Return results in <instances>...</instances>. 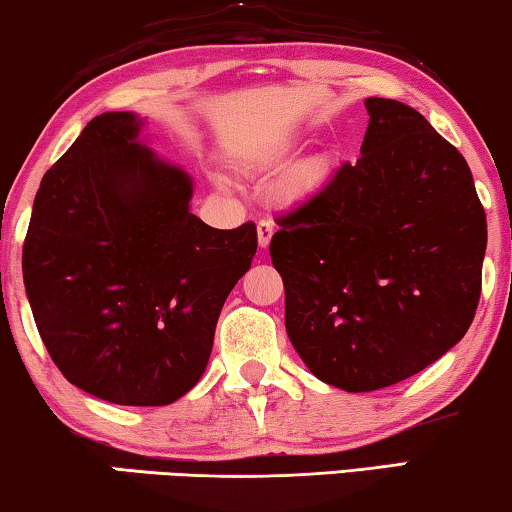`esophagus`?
<instances>
[{"instance_id":"esophagus-1","label":"esophagus","mask_w":512,"mask_h":512,"mask_svg":"<svg viewBox=\"0 0 512 512\" xmlns=\"http://www.w3.org/2000/svg\"><path fill=\"white\" fill-rule=\"evenodd\" d=\"M258 247L261 249H265L270 244V240H272V233H274V224L272 221H258Z\"/></svg>"}]
</instances>
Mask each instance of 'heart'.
Wrapping results in <instances>:
<instances>
[{"label":"heart","mask_w":512,"mask_h":512,"mask_svg":"<svg viewBox=\"0 0 512 512\" xmlns=\"http://www.w3.org/2000/svg\"><path fill=\"white\" fill-rule=\"evenodd\" d=\"M332 170H335V159L330 154H318V157L305 161V164L288 177L284 198L286 201H300V198L316 194L330 180Z\"/></svg>","instance_id":"b5f03b06"}]
</instances>
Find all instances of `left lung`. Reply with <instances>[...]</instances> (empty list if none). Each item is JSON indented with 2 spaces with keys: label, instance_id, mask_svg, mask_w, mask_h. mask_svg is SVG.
I'll return each instance as SVG.
<instances>
[{
  "label": "left lung",
  "instance_id": "obj_1",
  "mask_svg": "<svg viewBox=\"0 0 512 512\" xmlns=\"http://www.w3.org/2000/svg\"><path fill=\"white\" fill-rule=\"evenodd\" d=\"M355 164L277 219L286 332L316 379L346 392L422 372L466 335L487 219L469 164L416 108L365 101Z\"/></svg>",
  "mask_w": 512,
  "mask_h": 512
}]
</instances>
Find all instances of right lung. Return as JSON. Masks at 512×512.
<instances>
[{
    "mask_svg": "<svg viewBox=\"0 0 512 512\" xmlns=\"http://www.w3.org/2000/svg\"><path fill=\"white\" fill-rule=\"evenodd\" d=\"M103 113L43 175L22 247L39 335L64 379L122 406H166L210 360L221 307L254 261V221L189 212L191 180Z\"/></svg>",
    "mask_w": 512,
    "mask_h": 512,
    "instance_id": "add662e5",
    "label": "right lung"
}]
</instances>
